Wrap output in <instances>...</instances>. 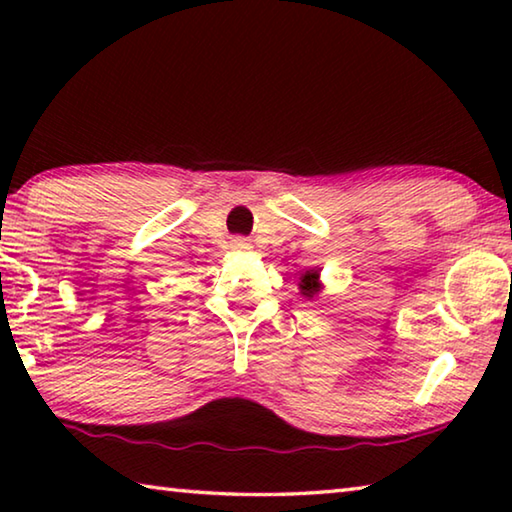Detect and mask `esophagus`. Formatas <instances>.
<instances>
[{"mask_svg": "<svg viewBox=\"0 0 512 512\" xmlns=\"http://www.w3.org/2000/svg\"><path fill=\"white\" fill-rule=\"evenodd\" d=\"M235 248L237 250H248L250 248V241L248 239H235Z\"/></svg>", "mask_w": 512, "mask_h": 512, "instance_id": "obj_1", "label": "esophagus"}]
</instances>
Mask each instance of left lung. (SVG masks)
<instances>
[{
  "label": "left lung",
  "instance_id": "obj_1",
  "mask_svg": "<svg viewBox=\"0 0 512 512\" xmlns=\"http://www.w3.org/2000/svg\"><path fill=\"white\" fill-rule=\"evenodd\" d=\"M318 277H320V273H318V268H309V271L300 277V293L305 298H314L316 293L320 291V282H318Z\"/></svg>",
  "mask_w": 512,
  "mask_h": 512
}]
</instances>
